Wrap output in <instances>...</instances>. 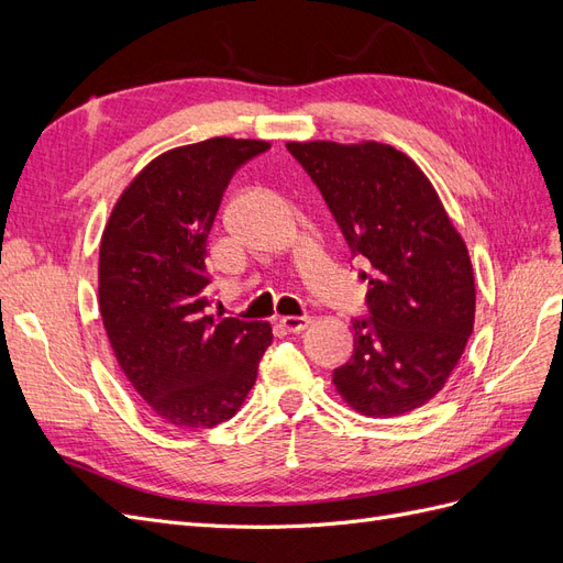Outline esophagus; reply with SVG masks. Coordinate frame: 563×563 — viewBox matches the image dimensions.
Returning a JSON list of instances; mask_svg holds the SVG:
<instances>
[{"label":"esophagus","mask_w":563,"mask_h":563,"mask_svg":"<svg viewBox=\"0 0 563 563\" xmlns=\"http://www.w3.org/2000/svg\"><path fill=\"white\" fill-rule=\"evenodd\" d=\"M310 317H282L279 319V327L288 333H300L302 329H308Z\"/></svg>","instance_id":"1"}]
</instances>
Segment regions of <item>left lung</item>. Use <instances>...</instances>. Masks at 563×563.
Returning a JSON list of instances; mask_svg holds the SVG:
<instances>
[{
  "instance_id": "obj_1",
  "label": "left lung",
  "mask_w": 563,
  "mask_h": 563,
  "mask_svg": "<svg viewBox=\"0 0 563 563\" xmlns=\"http://www.w3.org/2000/svg\"><path fill=\"white\" fill-rule=\"evenodd\" d=\"M366 263V314L333 385L354 411L391 418L444 387L474 329L470 253L416 162L383 143H286Z\"/></svg>"
}]
</instances>
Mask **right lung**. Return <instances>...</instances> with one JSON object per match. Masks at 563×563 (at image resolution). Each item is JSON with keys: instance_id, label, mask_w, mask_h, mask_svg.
<instances>
[{"instance_id": "right-lung-1", "label": "right lung", "mask_w": 563, "mask_h": 563, "mask_svg": "<svg viewBox=\"0 0 563 563\" xmlns=\"http://www.w3.org/2000/svg\"><path fill=\"white\" fill-rule=\"evenodd\" d=\"M265 141L209 139L152 159L117 199L100 240L98 302L117 364L147 408L187 430L244 404L269 323L209 314L207 242L236 168Z\"/></svg>"}]
</instances>
